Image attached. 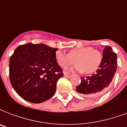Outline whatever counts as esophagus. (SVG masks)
I'll use <instances>...</instances> for the list:
<instances>
[{
  "mask_svg": "<svg viewBox=\"0 0 127 127\" xmlns=\"http://www.w3.org/2000/svg\"><path fill=\"white\" fill-rule=\"evenodd\" d=\"M64 77L70 78L71 76V74H70L66 73V72H64Z\"/></svg>",
  "mask_w": 127,
  "mask_h": 127,
  "instance_id": "1",
  "label": "esophagus"
}]
</instances>
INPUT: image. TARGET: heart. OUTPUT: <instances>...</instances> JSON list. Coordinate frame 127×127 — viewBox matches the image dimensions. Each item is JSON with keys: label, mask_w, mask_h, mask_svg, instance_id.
I'll use <instances>...</instances> for the list:
<instances>
[{"label": "heart", "mask_w": 127, "mask_h": 127, "mask_svg": "<svg viewBox=\"0 0 127 127\" xmlns=\"http://www.w3.org/2000/svg\"><path fill=\"white\" fill-rule=\"evenodd\" d=\"M55 58L60 66L64 68L73 64L76 60L77 64L70 70H76L80 72H85L87 74L96 71L101 62L100 53L89 46L73 49L69 54L59 50L56 52Z\"/></svg>", "instance_id": "b5f03b06"}]
</instances>
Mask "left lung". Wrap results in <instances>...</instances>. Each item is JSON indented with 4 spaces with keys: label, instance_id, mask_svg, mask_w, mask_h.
Segmentation results:
<instances>
[{
    "label": "left lung",
    "instance_id": "obj_1",
    "mask_svg": "<svg viewBox=\"0 0 127 127\" xmlns=\"http://www.w3.org/2000/svg\"><path fill=\"white\" fill-rule=\"evenodd\" d=\"M117 59L112 48L105 46L99 68L90 76L81 77V83L76 88L77 92L91 97L100 96L106 92L116 72Z\"/></svg>",
    "mask_w": 127,
    "mask_h": 127
}]
</instances>
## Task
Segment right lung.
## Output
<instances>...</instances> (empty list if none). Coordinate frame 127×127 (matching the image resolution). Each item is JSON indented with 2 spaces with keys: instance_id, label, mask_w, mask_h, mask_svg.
<instances>
[{
  "instance_id": "obj_1",
  "label": "right lung",
  "mask_w": 127,
  "mask_h": 127,
  "mask_svg": "<svg viewBox=\"0 0 127 127\" xmlns=\"http://www.w3.org/2000/svg\"><path fill=\"white\" fill-rule=\"evenodd\" d=\"M57 50L32 43L16 49L9 62L10 80L24 99L39 103L53 96L58 80L64 75L56 60Z\"/></svg>"
}]
</instances>
